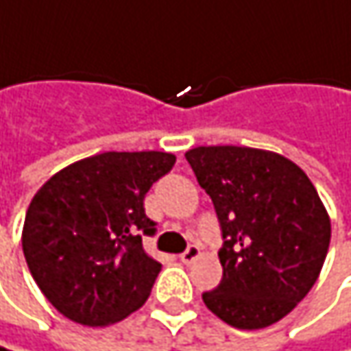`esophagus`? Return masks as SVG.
Instances as JSON below:
<instances>
[{
    "label": "esophagus",
    "instance_id": "obj_1",
    "mask_svg": "<svg viewBox=\"0 0 351 351\" xmlns=\"http://www.w3.org/2000/svg\"><path fill=\"white\" fill-rule=\"evenodd\" d=\"M200 254H202V252H200V248H198V246H189V248H186V252H182V254H180V262H182V264H186V266H191L193 262H196V260L200 258Z\"/></svg>",
    "mask_w": 351,
    "mask_h": 351
}]
</instances>
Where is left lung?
<instances>
[{
    "label": "left lung",
    "mask_w": 351,
    "mask_h": 351,
    "mask_svg": "<svg viewBox=\"0 0 351 351\" xmlns=\"http://www.w3.org/2000/svg\"><path fill=\"white\" fill-rule=\"evenodd\" d=\"M215 202L224 246L222 280L206 308L238 330L288 316L316 284L332 222L312 180L290 158L252 147L217 145L184 153Z\"/></svg>",
    "instance_id": "8db88e82"
}]
</instances>
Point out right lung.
Returning a JSON list of instances; mask_svg holds the SVG:
<instances>
[{
    "label": "right lung",
    "instance_id": "obj_1",
    "mask_svg": "<svg viewBox=\"0 0 351 351\" xmlns=\"http://www.w3.org/2000/svg\"><path fill=\"white\" fill-rule=\"evenodd\" d=\"M175 160L162 151L101 153L61 169L35 193L21 244L59 314L105 328L147 302L162 266L143 248L141 232H155L143 200Z\"/></svg>",
    "mask_w": 351,
    "mask_h": 351
}]
</instances>
